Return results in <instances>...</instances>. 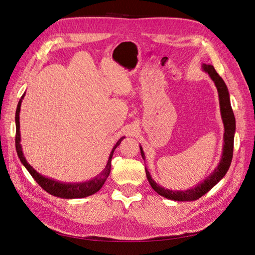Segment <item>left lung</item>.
I'll return each mask as SVG.
<instances>
[{
	"instance_id": "obj_1",
	"label": "left lung",
	"mask_w": 255,
	"mask_h": 255,
	"mask_svg": "<svg viewBox=\"0 0 255 255\" xmlns=\"http://www.w3.org/2000/svg\"><path fill=\"white\" fill-rule=\"evenodd\" d=\"M202 69L203 71L208 73L210 79L214 81L216 88H217L221 118H223L225 128L223 155H221V159L217 167H216V169L210 173V175L206 177L204 181L199 182L196 186L188 188L186 191H172V189H167L160 186L159 184L155 183L153 178L151 177L149 171L147 170V167H145V175H147L150 185L154 189V192L167 199L177 200V202H192V200H196L200 198L203 195L210 191V189L226 175V173L228 172L231 164L232 154H234L236 118L230 104V95L228 88H227L225 81L220 78V75L217 72H216V70L213 66H210V64H203ZM140 153H141L142 159L144 160L145 155L141 145H140Z\"/></svg>"
}]
</instances>
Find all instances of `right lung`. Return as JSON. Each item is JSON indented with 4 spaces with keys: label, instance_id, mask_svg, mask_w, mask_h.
I'll return each instance as SVG.
<instances>
[{
    "label": "right lung",
    "instance_id": "obj_1",
    "mask_svg": "<svg viewBox=\"0 0 255 255\" xmlns=\"http://www.w3.org/2000/svg\"><path fill=\"white\" fill-rule=\"evenodd\" d=\"M25 96V93L23 96L20 97V100L17 104V108H16L15 113V124H16V136H15V145H16V152H17L18 158L21 163L26 167L27 171L30 173V175L34 177V180L39 184V185L45 189L47 193H49L53 196L60 197V198H67V199H72V198H83L88 197L90 195H93L96 192H99L104 185L105 181L107 180L108 175L111 173V167H112V158L114 154V151L121 144L122 140L125 137H122L118 140L115 147L113 148L112 152L110 154V158H108L107 164L104 167L99 175L92 178V180L85 181V182H79V183H63L60 181L53 180V178L46 177L38 173L34 167H32L28 162H27L25 155L23 153V149H21L20 144V130H19V113H20V105L21 101H23Z\"/></svg>",
    "mask_w": 255,
    "mask_h": 255
}]
</instances>
